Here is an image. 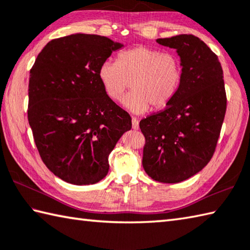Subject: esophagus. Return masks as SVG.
I'll return each mask as SVG.
<instances>
[{"instance_id":"esophagus-1","label":"esophagus","mask_w":250,"mask_h":250,"mask_svg":"<svg viewBox=\"0 0 250 250\" xmlns=\"http://www.w3.org/2000/svg\"><path fill=\"white\" fill-rule=\"evenodd\" d=\"M131 124H133V129H138L139 128V122H138L137 119H135V117L131 119Z\"/></svg>"}]
</instances>
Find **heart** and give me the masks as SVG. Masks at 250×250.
I'll return each mask as SVG.
<instances>
[{
    "label": "heart",
    "mask_w": 250,
    "mask_h": 250,
    "mask_svg": "<svg viewBox=\"0 0 250 250\" xmlns=\"http://www.w3.org/2000/svg\"><path fill=\"white\" fill-rule=\"evenodd\" d=\"M98 76L114 102L123 100L129 83L131 91L125 106L134 113H145L151 105L160 110L168 104L180 86L182 68L175 55L137 45L121 52L115 63L103 62Z\"/></svg>",
    "instance_id": "b5f03b06"
}]
</instances>
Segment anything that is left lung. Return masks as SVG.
I'll list each match as a JSON object with an SVG mask.
<instances>
[{
	"label": "left lung",
	"mask_w": 250,
	"mask_h": 250,
	"mask_svg": "<svg viewBox=\"0 0 250 250\" xmlns=\"http://www.w3.org/2000/svg\"><path fill=\"white\" fill-rule=\"evenodd\" d=\"M181 59L180 86L166 109L141 120L143 167L152 180L180 183L212 158L227 111L223 70L204 41L192 35L157 39Z\"/></svg>",
	"instance_id": "8db88e82"
}]
</instances>
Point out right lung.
I'll list each match as a JSON object with an SVG mask.
<instances>
[{
  "label": "right lung",
  "mask_w": 250,
  "mask_h": 250,
  "mask_svg": "<svg viewBox=\"0 0 250 250\" xmlns=\"http://www.w3.org/2000/svg\"><path fill=\"white\" fill-rule=\"evenodd\" d=\"M124 44L98 35L51 40L30 69L28 121L42 161L74 185L100 182L109 154L131 128L128 113L113 102L98 72Z\"/></svg>",
  "instance_id": "1"
}]
</instances>
